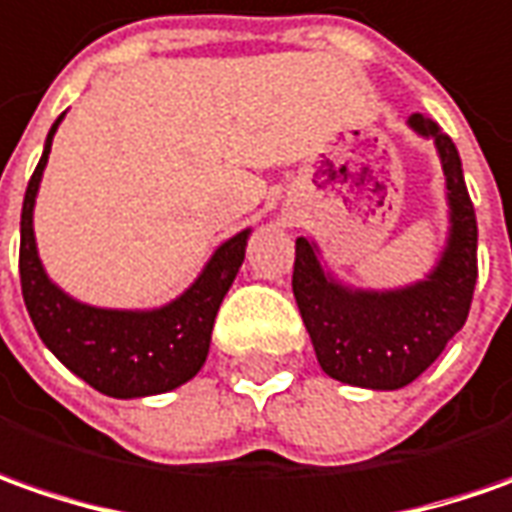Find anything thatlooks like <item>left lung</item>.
<instances>
[{
    "label": "left lung",
    "mask_w": 512,
    "mask_h": 512,
    "mask_svg": "<svg viewBox=\"0 0 512 512\" xmlns=\"http://www.w3.org/2000/svg\"><path fill=\"white\" fill-rule=\"evenodd\" d=\"M419 135L433 138L450 203V238L442 260L422 283L397 291H354L326 277L314 243L297 238L291 289L328 377L397 391L431 365L465 326L476 286V212L467 195L456 144L431 118L411 115Z\"/></svg>",
    "instance_id": "obj_1"
}]
</instances>
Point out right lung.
Masks as SVG:
<instances>
[{"instance_id": "right-lung-1", "label": "right lung", "mask_w": 512, "mask_h": 512, "mask_svg": "<svg viewBox=\"0 0 512 512\" xmlns=\"http://www.w3.org/2000/svg\"><path fill=\"white\" fill-rule=\"evenodd\" d=\"M30 175L22 203L19 277L27 314L42 343L96 391L115 399L164 394L192 379L209 354L215 314L238 274L249 229L229 238L206 263L201 277L169 306L152 311H115L84 306L50 283L33 238V203L45 172L53 133Z\"/></svg>"}]
</instances>
